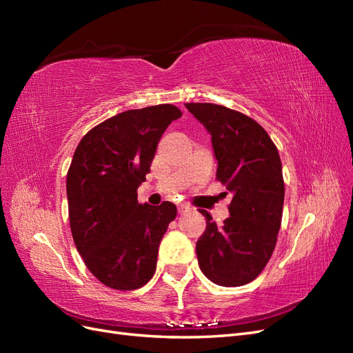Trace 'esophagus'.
<instances>
[{"label":"esophagus","instance_id":"34e87169","mask_svg":"<svg viewBox=\"0 0 353 353\" xmlns=\"http://www.w3.org/2000/svg\"><path fill=\"white\" fill-rule=\"evenodd\" d=\"M187 212H190V206L188 205H179L178 206V213H179V215H185Z\"/></svg>","mask_w":353,"mask_h":353}]
</instances>
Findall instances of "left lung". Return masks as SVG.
I'll return each instance as SVG.
<instances>
[{
    "label": "left lung",
    "instance_id": "8db88e82",
    "mask_svg": "<svg viewBox=\"0 0 353 353\" xmlns=\"http://www.w3.org/2000/svg\"><path fill=\"white\" fill-rule=\"evenodd\" d=\"M185 108L210 132L216 179L232 193L222 227L199 209L206 216V230L196 244L199 266L218 285H244L263 271L279 237L281 159L268 132L244 113L212 103H185Z\"/></svg>",
    "mask_w": 353,
    "mask_h": 353
}]
</instances>
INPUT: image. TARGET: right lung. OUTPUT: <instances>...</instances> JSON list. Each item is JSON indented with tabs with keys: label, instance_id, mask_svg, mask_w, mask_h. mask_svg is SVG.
I'll list each match as a JSON object with an SVG mask.
<instances>
[{
	"label": "right lung",
	"instance_id": "obj_1",
	"mask_svg": "<svg viewBox=\"0 0 353 353\" xmlns=\"http://www.w3.org/2000/svg\"><path fill=\"white\" fill-rule=\"evenodd\" d=\"M183 116L174 104L126 110L82 137L68 170L66 191L74 245L90 272L114 290L152 280L159 244L176 206L137 200L160 137Z\"/></svg>",
	"mask_w": 353,
	"mask_h": 353
}]
</instances>
